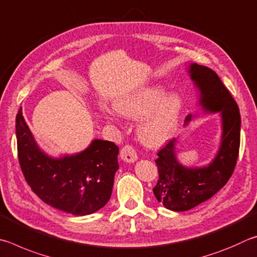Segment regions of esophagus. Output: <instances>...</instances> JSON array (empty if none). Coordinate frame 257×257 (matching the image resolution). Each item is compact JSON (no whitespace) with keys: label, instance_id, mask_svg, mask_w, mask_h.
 <instances>
[{"label":"esophagus","instance_id":"obj_1","mask_svg":"<svg viewBox=\"0 0 257 257\" xmlns=\"http://www.w3.org/2000/svg\"><path fill=\"white\" fill-rule=\"evenodd\" d=\"M120 158L121 160L125 161V163L133 164L138 160V156H137L136 150H134L132 147L125 146L123 147V149L120 150Z\"/></svg>","mask_w":257,"mask_h":257}]
</instances>
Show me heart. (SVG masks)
<instances>
[{"label": "heart", "instance_id": "heart-1", "mask_svg": "<svg viewBox=\"0 0 257 257\" xmlns=\"http://www.w3.org/2000/svg\"><path fill=\"white\" fill-rule=\"evenodd\" d=\"M184 101L177 93L167 94L159 84H146L121 94L114 106L102 109L108 119L118 115L140 120L138 138L143 146L152 149L164 147L177 133L181 125Z\"/></svg>", "mask_w": 257, "mask_h": 257}]
</instances>
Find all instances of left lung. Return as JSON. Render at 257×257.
I'll return each mask as SVG.
<instances>
[{"label":"left lung","mask_w":257,"mask_h":257,"mask_svg":"<svg viewBox=\"0 0 257 257\" xmlns=\"http://www.w3.org/2000/svg\"><path fill=\"white\" fill-rule=\"evenodd\" d=\"M187 73L199 93L201 110L205 114L219 112L221 136L212 160L199 167H188L178 160L177 139L159 151L156 160L159 179L154 194L166 209L178 212L195 208L226 185L235 169L240 143L239 108L217 73L196 63L188 65ZM197 114L188 115L184 125L190 124Z\"/></svg>","instance_id":"8db88e82"}]
</instances>
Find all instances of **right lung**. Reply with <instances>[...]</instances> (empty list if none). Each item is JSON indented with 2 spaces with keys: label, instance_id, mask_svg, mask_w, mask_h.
<instances>
[{
  "label": "right lung",
  "instance_id": "1",
  "mask_svg": "<svg viewBox=\"0 0 257 257\" xmlns=\"http://www.w3.org/2000/svg\"><path fill=\"white\" fill-rule=\"evenodd\" d=\"M16 136L22 173L45 203L81 217L97 212L109 201L118 169L115 143L94 139L78 154L53 157L35 140L21 108Z\"/></svg>",
  "mask_w": 257,
  "mask_h": 257
}]
</instances>
